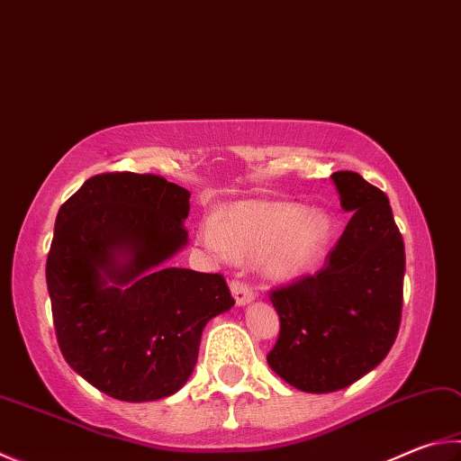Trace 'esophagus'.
Instances as JSON below:
<instances>
[{"mask_svg":"<svg viewBox=\"0 0 461 461\" xmlns=\"http://www.w3.org/2000/svg\"><path fill=\"white\" fill-rule=\"evenodd\" d=\"M230 290H231V296L236 298V304L238 306H246L254 300V292L252 288L244 284L241 280H231L230 282Z\"/></svg>","mask_w":461,"mask_h":461,"instance_id":"34e87169","label":"esophagus"}]
</instances>
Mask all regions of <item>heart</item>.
I'll use <instances>...</instances> for the list:
<instances>
[{
  "label": "heart",
  "mask_w": 461,
  "mask_h": 461,
  "mask_svg": "<svg viewBox=\"0 0 461 461\" xmlns=\"http://www.w3.org/2000/svg\"><path fill=\"white\" fill-rule=\"evenodd\" d=\"M332 223L321 209L296 203H236L199 225L197 238L223 259H259L267 278L298 280L322 262Z\"/></svg>",
  "instance_id": "obj_1"
}]
</instances>
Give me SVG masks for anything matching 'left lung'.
Returning a JSON list of instances; mask_svg holds the SVG:
<instances>
[{"label":"left lung","mask_w":461,"mask_h":461,"mask_svg":"<svg viewBox=\"0 0 461 461\" xmlns=\"http://www.w3.org/2000/svg\"><path fill=\"white\" fill-rule=\"evenodd\" d=\"M353 213L321 272L272 292L280 337L270 369L306 393L345 389L379 365L397 339L405 246L387 195L353 171L330 175Z\"/></svg>","instance_id":"obj_1"}]
</instances>
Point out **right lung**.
Here are the masks:
<instances>
[{
  "label": "right lung",
  "mask_w": 461,
  "mask_h": 461,
  "mask_svg": "<svg viewBox=\"0 0 461 461\" xmlns=\"http://www.w3.org/2000/svg\"><path fill=\"white\" fill-rule=\"evenodd\" d=\"M189 197L158 175L103 173L58 212L46 264L58 345L108 397L177 393L205 324L236 304L221 274L167 267L189 241Z\"/></svg>",
  "instance_id": "right-lung-1"
}]
</instances>
